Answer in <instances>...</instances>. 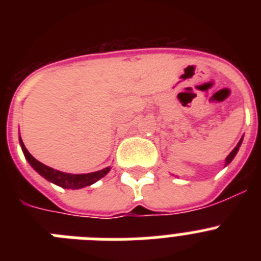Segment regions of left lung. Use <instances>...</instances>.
<instances>
[{
    "label": "left lung",
    "mask_w": 261,
    "mask_h": 261,
    "mask_svg": "<svg viewBox=\"0 0 261 261\" xmlns=\"http://www.w3.org/2000/svg\"><path fill=\"white\" fill-rule=\"evenodd\" d=\"M242 141H243V137L241 138V141L238 142V145H237V146H235L234 149H232V151H231V153H230L229 155H227V158H226V163H225V166H227V165H229V163L231 162L232 159H234V156L237 155V153H238V150H239V147H241V145H242Z\"/></svg>",
    "instance_id": "obj_1"
}]
</instances>
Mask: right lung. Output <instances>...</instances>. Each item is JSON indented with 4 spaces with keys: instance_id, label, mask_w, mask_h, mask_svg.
<instances>
[{
    "instance_id": "obj_1",
    "label": "right lung",
    "mask_w": 261,
    "mask_h": 261,
    "mask_svg": "<svg viewBox=\"0 0 261 261\" xmlns=\"http://www.w3.org/2000/svg\"><path fill=\"white\" fill-rule=\"evenodd\" d=\"M20 146H22V150L26 159L29 161L30 165L32 166V168L35 170L36 172L41 175L43 177H45L48 181L50 183H55L56 186L62 187V188H66V190H78V188H84V187L91 186L95 181H98L99 179H102L103 176L108 174V171L111 170V167H106L100 171L90 172V174H66V172H61L59 170H55L52 167H48V166L43 165L41 162L36 161L31 154L29 153V150L26 149L24 144H23L22 138L19 137Z\"/></svg>"
}]
</instances>
